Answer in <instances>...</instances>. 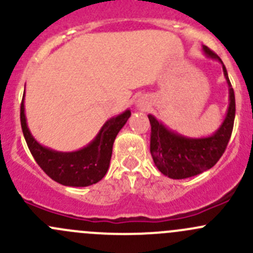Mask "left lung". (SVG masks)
<instances>
[{
  "label": "left lung",
  "mask_w": 253,
  "mask_h": 253,
  "mask_svg": "<svg viewBox=\"0 0 253 253\" xmlns=\"http://www.w3.org/2000/svg\"><path fill=\"white\" fill-rule=\"evenodd\" d=\"M208 57L220 61V57L211 48L203 46ZM223 65V62H221ZM224 76L229 85V109L225 120L211 137L188 138L168 129L153 115H148L150 132V154L154 164L162 174L180 180L196 176L211 169L224 154L231 137L235 120V94L229 81L228 72L223 65Z\"/></svg>",
  "instance_id": "8db88e82"
}]
</instances>
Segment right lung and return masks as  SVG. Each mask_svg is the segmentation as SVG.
Listing matches in <instances>:
<instances>
[{
  "instance_id": "1",
  "label": "right lung",
  "mask_w": 253,
  "mask_h": 253,
  "mask_svg": "<svg viewBox=\"0 0 253 253\" xmlns=\"http://www.w3.org/2000/svg\"><path fill=\"white\" fill-rule=\"evenodd\" d=\"M131 111L126 110L112 117L101 127L98 136L86 147L76 152H56L35 141L27 126L24 96L20 104V125L23 134L35 162L48 177L56 182L72 187H85L99 182L108 172L112 145L120 129L125 126Z\"/></svg>"
}]
</instances>
